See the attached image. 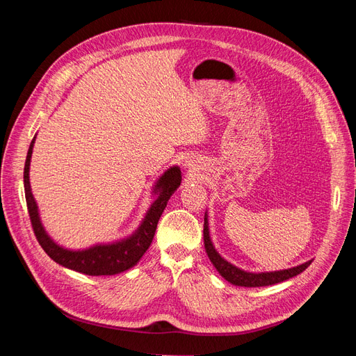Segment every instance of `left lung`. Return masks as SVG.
<instances>
[{"label": "left lung", "instance_id": "1", "mask_svg": "<svg viewBox=\"0 0 356 356\" xmlns=\"http://www.w3.org/2000/svg\"><path fill=\"white\" fill-rule=\"evenodd\" d=\"M203 243H204V250H207V254L209 257L211 263L220 272V275L225 279V281H229L230 284L238 285V286H267V285L284 282V281H286V279L294 277L303 270H306V268L312 263V261H306L305 264H300L293 268H286V270L268 272V273H250V272L241 270V268L234 267L229 261H225L224 258H221V255L215 251V248L209 238L207 215H204V224H203Z\"/></svg>", "mask_w": 356, "mask_h": 356}]
</instances>
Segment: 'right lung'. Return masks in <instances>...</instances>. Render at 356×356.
<instances>
[{
  "label": "right lung",
  "mask_w": 356,
  "mask_h": 356,
  "mask_svg": "<svg viewBox=\"0 0 356 356\" xmlns=\"http://www.w3.org/2000/svg\"><path fill=\"white\" fill-rule=\"evenodd\" d=\"M32 147H34V139H32V143L29 145L24 169L25 199L32 230H34L35 238L42 250L46 251V254L58 264L89 276L115 275L134 267L153 242L161 212L166 208V203L170 199L172 193H174L181 184V170L177 166L170 168L168 172H165V175L159 179L156 186L159 197L147 212L141 227H139L131 238L113 245H96L84 251H68L53 242L40 222L37 203L34 197H32L29 186V161L32 156Z\"/></svg>",
  "instance_id": "1"
}]
</instances>
